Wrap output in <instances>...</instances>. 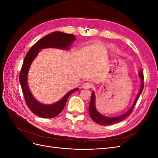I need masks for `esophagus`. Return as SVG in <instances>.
<instances>
[{"mask_svg": "<svg viewBox=\"0 0 158 158\" xmlns=\"http://www.w3.org/2000/svg\"><path fill=\"white\" fill-rule=\"evenodd\" d=\"M92 85H92V83L87 82H85V83L83 84L82 87H83L84 89H89V88H91L92 87Z\"/></svg>", "mask_w": 158, "mask_h": 158, "instance_id": "obj_1", "label": "esophagus"}]
</instances>
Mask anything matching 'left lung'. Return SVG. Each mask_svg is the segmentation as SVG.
<instances>
[{"label": "left lung", "mask_w": 158, "mask_h": 158, "mask_svg": "<svg viewBox=\"0 0 158 158\" xmlns=\"http://www.w3.org/2000/svg\"><path fill=\"white\" fill-rule=\"evenodd\" d=\"M138 75H139L140 78L141 79V85H140V89L139 90V92L137 94L136 98L132 106L129 109L127 112H125L124 114H121L120 116L115 117H108L103 116L102 114H100L96 108H95V94L93 92L92 94V96H91V101H90V104L89 106V115L93 119V121L95 122L96 123L99 124V125H114V124H116L117 123L121 122L128 117L130 114L132 113L133 109L135 107V105L138 101V98L140 95L141 93L142 92L143 88H144V74H143L142 70H140L138 73Z\"/></svg>", "instance_id": "1"}]
</instances>
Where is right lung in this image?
<instances>
[{
    "instance_id": "1",
    "label": "right lung",
    "mask_w": 158,
    "mask_h": 158,
    "mask_svg": "<svg viewBox=\"0 0 158 158\" xmlns=\"http://www.w3.org/2000/svg\"><path fill=\"white\" fill-rule=\"evenodd\" d=\"M76 40V37L73 34H68L60 31L51 33L35 43L31 47L25 56L19 80L27 107L38 117L42 118H52L58 115L64 109L70 95L78 90V88L72 89L59 102L53 104L45 105L38 102L33 96L27 84V74L32 62L35 59L40 50L46 48H57L69 50L70 46Z\"/></svg>"
}]
</instances>
